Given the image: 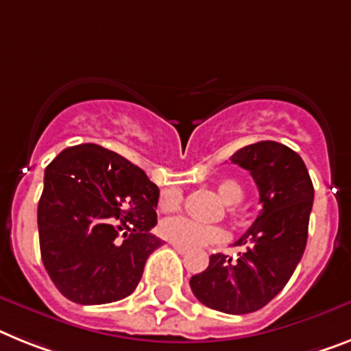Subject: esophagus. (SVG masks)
I'll return each mask as SVG.
<instances>
[{
    "label": "esophagus",
    "instance_id": "esophagus-1",
    "mask_svg": "<svg viewBox=\"0 0 351 351\" xmlns=\"http://www.w3.org/2000/svg\"><path fill=\"white\" fill-rule=\"evenodd\" d=\"M171 246H173V248H175L176 252L180 253V255H185V253L189 252V250H187V248H184V246H178V244H175V243H171Z\"/></svg>",
    "mask_w": 351,
    "mask_h": 351
}]
</instances>
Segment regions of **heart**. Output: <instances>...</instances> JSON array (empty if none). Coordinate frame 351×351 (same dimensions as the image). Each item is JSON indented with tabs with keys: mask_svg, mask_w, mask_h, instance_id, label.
<instances>
[{
	"mask_svg": "<svg viewBox=\"0 0 351 351\" xmlns=\"http://www.w3.org/2000/svg\"><path fill=\"white\" fill-rule=\"evenodd\" d=\"M216 193L225 205H237L243 202L244 189L235 180H221L216 185ZM182 191L178 187H167L160 193L158 207L164 212L176 210L182 205ZM158 232L164 239L184 248H202L208 244H216L226 237V232L221 226L202 225L184 216L167 217L160 223Z\"/></svg>",
	"mask_w": 351,
	"mask_h": 351,
	"instance_id": "heart-1",
	"label": "heart"
}]
</instances>
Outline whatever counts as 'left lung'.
I'll return each instance as SVG.
<instances>
[{
  "label": "left lung",
  "instance_id": "left-lung-1",
  "mask_svg": "<svg viewBox=\"0 0 351 351\" xmlns=\"http://www.w3.org/2000/svg\"><path fill=\"white\" fill-rule=\"evenodd\" d=\"M250 171L262 210L235 246V258L216 253L191 278L194 296L226 314H250L275 298L305 252L314 187L302 157L275 141L244 146L230 158Z\"/></svg>",
  "mask_w": 351,
  "mask_h": 351
}]
</instances>
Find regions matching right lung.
<instances>
[{
  "mask_svg": "<svg viewBox=\"0 0 351 351\" xmlns=\"http://www.w3.org/2000/svg\"><path fill=\"white\" fill-rule=\"evenodd\" d=\"M158 187L141 167L98 144L60 152L44 171L37 208L40 257L67 300L101 305L132 294L162 241Z\"/></svg>",
  "mask_w": 351,
  "mask_h": 351,
  "instance_id": "obj_1",
  "label": "right lung"
}]
</instances>
